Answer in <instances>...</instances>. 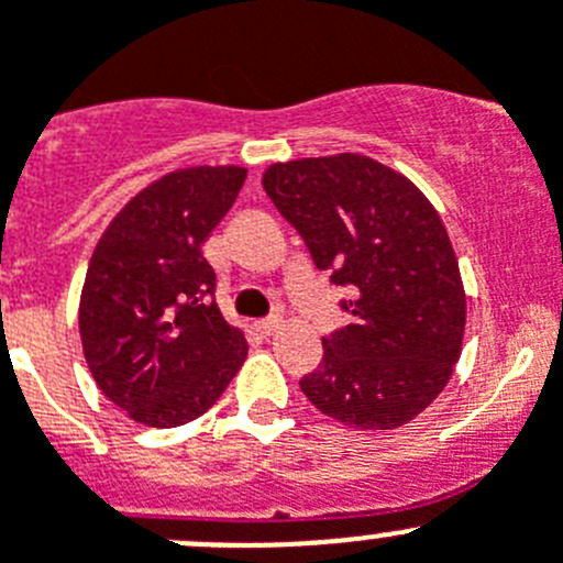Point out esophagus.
<instances>
[{
	"label": "esophagus",
	"mask_w": 563,
	"mask_h": 563,
	"mask_svg": "<svg viewBox=\"0 0 563 563\" xmlns=\"http://www.w3.org/2000/svg\"><path fill=\"white\" fill-rule=\"evenodd\" d=\"M277 324H280V322H277V319L272 317V319H261V322H257L255 328H257V333H261V335H272L277 330Z\"/></svg>",
	"instance_id": "esophagus-1"
}]
</instances>
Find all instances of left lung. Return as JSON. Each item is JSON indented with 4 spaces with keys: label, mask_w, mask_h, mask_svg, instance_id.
<instances>
[{
    "label": "left lung",
    "mask_w": 563,
    "mask_h": 563,
    "mask_svg": "<svg viewBox=\"0 0 563 563\" xmlns=\"http://www.w3.org/2000/svg\"><path fill=\"white\" fill-rule=\"evenodd\" d=\"M264 188L333 286L350 324L324 335L299 388L339 422L391 430L448 386L466 297L450 235L408 177L366 155L275 163Z\"/></svg>",
    "instance_id": "obj_1"
}]
</instances>
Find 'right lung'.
<instances>
[{
	"label": "right lung",
	"instance_id": "add662e5",
	"mask_svg": "<svg viewBox=\"0 0 563 563\" xmlns=\"http://www.w3.org/2000/svg\"><path fill=\"white\" fill-rule=\"evenodd\" d=\"M246 180L241 166L172 172L110 222L80 297L82 353L110 402L150 428H177L222 397L246 341L219 311L202 244Z\"/></svg>",
	"mask_w": 563,
	"mask_h": 563
}]
</instances>
